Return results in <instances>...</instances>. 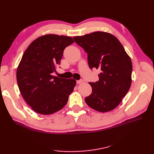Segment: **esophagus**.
I'll return each instance as SVG.
<instances>
[{"instance_id": "1", "label": "esophagus", "mask_w": 154, "mask_h": 154, "mask_svg": "<svg viewBox=\"0 0 154 154\" xmlns=\"http://www.w3.org/2000/svg\"><path fill=\"white\" fill-rule=\"evenodd\" d=\"M83 82V80H77L76 81V83H78V84H80V83H82Z\"/></svg>"}]
</instances>
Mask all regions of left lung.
<instances>
[{
  "label": "left lung",
  "mask_w": 154,
  "mask_h": 154,
  "mask_svg": "<svg viewBox=\"0 0 154 154\" xmlns=\"http://www.w3.org/2000/svg\"><path fill=\"white\" fill-rule=\"evenodd\" d=\"M73 38L87 53L89 67L101 69L99 81L88 83L92 90L85 98L86 103L100 112L114 109L131 85V59L118 39L109 32L96 31Z\"/></svg>",
  "instance_id": "left-lung-1"
}]
</instances>
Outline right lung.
Returning a JSON list of instances; mask_svg holds the SVG:
<instances>
[{
    "label": "right lung",
    "instance_id": "add662e5",
    "mask_svg": "<svg viewBox=\"0 0 154 154\" xmlns=\"http://www.w3.org/2000/svg\"><path fill=\"white\" fill-rule=\"evenodd\" d=\"M74 42L70 36L48 34L32 41L23 54L17 70L21 95L36 112L52 114L66 105L76 82L52 75L63 50Z\"/></svg>",
    "mask_w": 154,
    "mask_h": 154
}]
</instances>
